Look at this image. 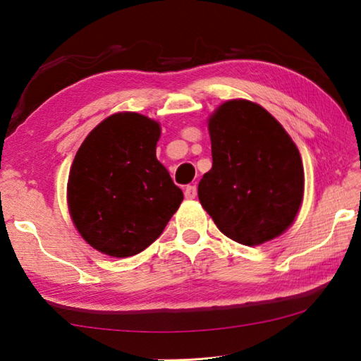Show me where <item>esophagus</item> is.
Listing matches in <instances>:
<instances>
[{
  "instance_id": "1",
  "label": "esophagus",
  "mask_w": 361,
  "mask_h": 361,
  "mask_svg": "<svg viewBox=\"0 0 361 361\" xmlns=\"http://www.w3.org/2000/svg\"><path fill=\"white\" fill-rule=\"evenodd\" d=\"M195 195H197V186L195 185H189L185 189V197L188 198V200H192V198H195Z\"/></svg>"
}]
</instances>
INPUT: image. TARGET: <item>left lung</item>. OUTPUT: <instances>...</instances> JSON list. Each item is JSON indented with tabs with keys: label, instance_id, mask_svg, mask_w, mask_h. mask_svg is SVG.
Wrapping results in <instances>:
<instances>
[{
	"label": "left lung",
	"instance_id": "8db88e82",
	"mask_svg": "<svg viewBox=\"0 0 361 361\" xmlns=\"http://www.w3.org/2000/svg\"><path fill=\"white\" fill-rule=\"evenodd\" d=\"M212 167L198 198L229 239L255 247L293 224L304 195V169L288 133L262 106L234 99L208 122Z\"/></svg>",
	"mask_w": 361,
	"mask_h": 361
}]
</instances>
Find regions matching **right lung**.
I'll use <instances>...</instances> for the list:
<instances>
[{
    "label": "right lung",
    "mask_w": 361,
    "mask_h": 361,
    "mask_svg": "<svg viewBox=\"0 0 361 361\" xmlns=\"http://www.w3.org/2000/svg\"><path fill=\"white\" fill-rule=\"evenodd\" d=\"M157 121L124 111L102 121L75 153L68 209L91 247L113 257L144 251L164 231L183 192L157 159Z\"/></svg>",
    "instance_id": "right-lung-1"
}]
</instances>
